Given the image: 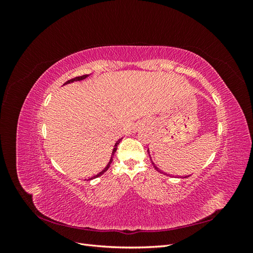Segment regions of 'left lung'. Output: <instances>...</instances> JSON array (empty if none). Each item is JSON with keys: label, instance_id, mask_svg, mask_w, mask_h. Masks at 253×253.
<instances>
[{"label": "left lung", "instance_id": "8db88e82", "mask_svg": "<svg viewBox=\"0 0 253 253\" xmlns=\"http://www.w3.org/2000/svg\"><path fill=\"white\" fill-rule=\"evenodd\" d=\"M148 153H149V155H150V151H149V150H148ZM150 158H151V157H150ZM151 160H152V159H151ZM152 165H153V166H154V168H155V169H156V171H158V172H160V171H159V170H158V168H157V167H156V166H155V165H154V164H153V163H152ZM187 177H188V176H187ZM187 177H183V178H187Z\"/></svg>", "mask_w": 253, "mask_h": 253}]
</instances>
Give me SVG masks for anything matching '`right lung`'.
<instances>
[{
  "label": "right lung",
  "instance_id": "1",
  "mask_svg": "<svg viewBox=\"0 0 253 253\" xmlns=\"http://www.w3.org/2000/svg\"><path fill=\"white\" fill-rule=\"evenodd\" d=\"M88 76H89V75H83V76H80V77H76V78H74V79L68 80V81H66V82L64 83V85H65V84H68V83H73V82H76V81H81V80L86 79V78L88 77ZM121 139H122V138L118 139V140L116 141V143H115V145H114V149H113V151H112V155H111V158H110V162L108 163V165L105 166L104 169H103L101 172H99L98 174H96L95 176H93V177L88 178V180H90V179H94V178H97V177H99V176H101L104 172L108 171V169H109L110 166H111V164H112V162H113V156H114V154H115V152H116V150H117V145L119 144V142L121 141Z\"/></svg>",
  "mask_w": 253,
  "mask_h": 253
}]
</instances>
